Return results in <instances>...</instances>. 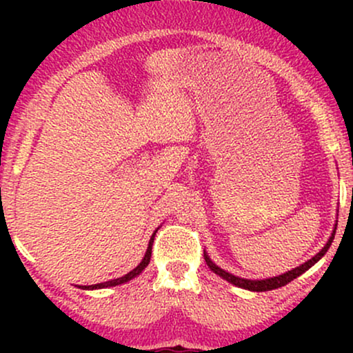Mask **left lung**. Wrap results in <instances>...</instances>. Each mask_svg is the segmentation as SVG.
I'll return each mask as SVG.
<instances>
[{"label": "left lung", "mask_w": 353, "mask_h": 353, "mask_svg": "<svg viewBox=\"0 0 353 353\" xmlns=\"http://www.w3.org/2000/svg\"><path fill=\"white\" fill-rule=\"evenodd\" d=\"M334 236H335V230L334 234H332V237L329 239V242H327L325 247H323L322 250L317 255H314V257L310 259V261H307L305 264L295 267V269L289 270V272L279 275V277H272V279H265V281H249V279H241V277H236V275L225 272V270H222L221 267H217L214 264L212 261L208 257V254H204V259H205V264L209 265V269L212 270V272H216L217 275H221L222 279H225V281L234 283V285L241 287V289H247V290H252V292H265V290H274V289H279V287L285 285V283L292 282L294 279H297L299 275H302L305 270H309L312 265L315 264V262H319L320 259L323 257V254L329 250V247L332 245V241H334Z\"/></svg>", "instance_id": "obj_1"}]
</instances>
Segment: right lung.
<instances>
[{
	"label": "right lung",
	"mask_w": 353,
	"mask_h": 353,
	"mask_svg": "<svg viewBox=\"0 0 353 353\" xmlns=\"http://www.w3.org/2000/svg\"><path fill=\"white\" fill-rule=\"evenodd\" d=\"M156 232H157V230H156ZM156 232L152 234L151 241H149V247H148V250H145V255H144V259H143V261H141V264L137 265L136 269H132L131 272H129V274H125V275H123V277H119V279H114V281H108V282H103V283H94V285H83V287H81V289H104V287L119 285V283H124V282L131 281V279H134L136 275H139V274L143 272V270L145 269V267H148L149 262H151V254H152V242H154V236H156Z\"/></svg>",
	"instance_id": "add662e5"
}]
</instances>
